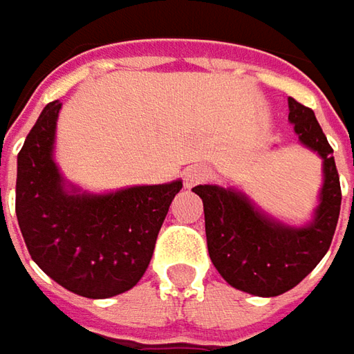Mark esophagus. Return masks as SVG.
I'll return each instance as SVG.
<instances>
[{
	"label": "esophagus",
	"mask_w": 354,
	"mask_h": 354,
	"mask_svg": "<svg viewBox=\"0 0 354 354\" xmlns=\"http://www.w3.org/2000/svg\"><path fill=\"white\" fill-rule=\"evenodd\" d=\"M207 179H209V171H207V167H203V165H191L183 173V183L187 189H193L195 185L205 183Z\"/></svg>",
	"instance_id": "esophagus-1"
}]
</instances>
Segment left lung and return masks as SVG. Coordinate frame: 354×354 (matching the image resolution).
Here are the masks:
<instances>
[{
    "mask_svg": "<svg viewBox=\"0 0 354 354\" xmlns=\"http://www.w3.org/2000/svg\"><path fill=\"white\" fill-rule=\"evenodd\" d=\"M299 142L323 159L319 207L306 226L279 223L232 187L197 185L212 264L240 292L274 297L295 288L319 264L333 240L341 212V183L333 149L311 108L288 98Z\"/></svg>",
    "mask_w": 354,
    "mask_h": 354,
    "instance_id": "1",
    "label": "left lung"
}]
</instances>
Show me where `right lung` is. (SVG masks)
<instances>
[{"label": "right lung", "instance_id": "add662e5", "mask_svg": "<svg viewBox=\"0 0 354 354\" xmlns=\"http://www.w3.org/2000/svg\"><path fill=\"white\" fill-rule=\"evenodd\" d=\"M61 106L59 100L45 106L17 156V223L35 264L47 276L68 292L104 299L142 279L183 183L104 195L66 187L53 157Z\"/></svg>", "mask_w": 354, "mask_h": 354}]
</instances>
